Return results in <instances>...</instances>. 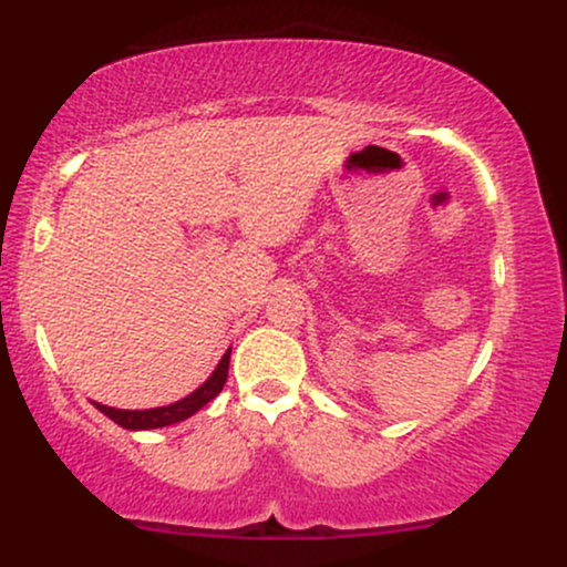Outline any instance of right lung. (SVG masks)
<instances>
[{
    "label": "right lung",
    "instance_id": "1",
    "mask_svg": "<svg viewBox=\"0 0 567 567\" xmlns=\"http://www.w3.org/2000/svg\"><path fill=\"white\" fill-rule=\"evenodd\" d=\"M229 357H231V349L220 357L218 368L213 370L210 379L202 383L199 389H194L192 394L184 396V400L173 402V405L152 408V410H116V408L95 402V408L101 410L103 415H109L114 424H120L122 429H133V432H138V429H159V426L178 424V421H186L188 415H194L197 410L205 408L213 396L220 394L226 379H229Z\"/></svg>",
    "mask_w": 567,
    "mask_h": 567
}]
</instances>
